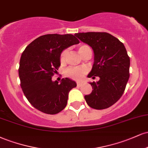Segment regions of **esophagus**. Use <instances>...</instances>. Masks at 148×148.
<instances>
[{"mask_svg": "<svg viewBox=\"0 0 148 148\" xmlns=\"http://www.w3.org/2000/svg\"><path fill=\"white\" fill-rule=\"evenodd\" d=\"M76 84H77L78 86H81V84H82V83H81V81H78V82L76 83Z\"/></svg>", "mask_w": 148, "mask_h": 148, "instance_id": "obj_1", "label": "esophagus"}]
</instances>
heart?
<instances>
[{"instance_id":"1","label":"heart","mask_w":148,"mask_h":148,"mask_svg":"<svg viewBox=\"0 0 148 148\" xmlns=\"http://www.w3.org/2000/svg\"><path fill=\"white\" fill-rule=\"evenodd\" d=\"M79 53L81 56L88 51H91L90 47L87 45H81L79 47ZM67 54V50H64L60 54V60L61 62H63L65 60L66 56ZM86 73V70L83 68H69L66 71V74L67 76L72 78L73 79H80L83 77Z\"/></svg>"}]
</instances>
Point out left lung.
<instances>
[{
	"label": "left lung",
	"instance_id": "obj_1",
	"mask_svg": "<svg viewBox=\"0 0 148 148\" xmlns=\"http://www.w3.org/2000/svg\"><path fill=\"white\" fill-rule=\"evenodd\" d=\"M74 35L89 45L94 52V64L88 77L99 78L97 82L90 83L93 90L84 97L85 99L95 109L108 108L123 95L130 78V59L126 49L109 33L88 32Z\"/></svg>",
	"mask_w": 148,
	"mask_h": 148
}]
</instances>
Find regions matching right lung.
Listing matches in <instances>:
<instances>
[{
  "mask_svg": "<svg viewBox=\"0 0 148 148\" xmlns=\"http://www.w3.org/2000/svg\"><path fill=\"white\" fill-rule=\"evenodd\" d=\"M79 43L71 34H48L35 39L22 53L18 68L21 87L37 110L53 115L65 108L69 92L76 87V82L65 78L58 84L51 78L60 66L62 51Z\"/></svg>",
  "mask_w": 148,
  "mask_h": 148,
  "instance_id": "obj_1",
  "label": "right lung"
}]
</instances>
